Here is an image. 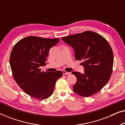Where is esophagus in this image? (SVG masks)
I'll use <instances>...</instances> for the list:
<instances>
[{"label":"esophagus","instance_id":"obj_1","mask_svg":"<svg viewBox=\"0 0 125 125\" xmlns=\"http://www.w3.org/2000/svg\"><path fill=\"white\" fill-rule=\"evenodd\" d=\"M62 73L63 74H65V75H69L71 74V73L70 72H67L65 71H62Z\"/></svg>","mask_w":125,"mask_h":125}]
</instances>
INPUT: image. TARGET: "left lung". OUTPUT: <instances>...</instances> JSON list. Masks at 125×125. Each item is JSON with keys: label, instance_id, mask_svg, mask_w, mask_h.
Listing matches in <instances>:
<instances>
[{"label": "left lung", "instance_id": "obj_1", "mask_svg": "<svg viewBox=\"0 0 125 125\" xmlns=\"http://www.w3.org/2000/svg\"><path fill=\"white\" fill-rule=\"evenodd\" d=\"M73 48L76 60H83L84 72H73L77 82L74 93L88 97L98 92L109 81L113 65V53L106 39L95 32L85 31L62 37Z\"/></svg>", "mask_w": 125, "mask_h": 125}]
</instances>
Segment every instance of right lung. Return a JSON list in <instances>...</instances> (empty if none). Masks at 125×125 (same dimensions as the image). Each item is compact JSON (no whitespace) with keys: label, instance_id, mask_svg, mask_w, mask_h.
<instances>
[{"label":"right lung","instance_id":"obj_1","mask_svg":"<svg viewBox=\"0 0 125 125\" xmlns=\"http://www.w3.org/2000/svg\"><path fill=\"white\" fill-rule=\"evenodd\" d=\"M59 39L36 36L25 37L13 47L10 59L13 77L20 88L27 94L38 100L51 96L57 80L62 76L60 71H41L49 49L59 42Z\"/></svg>","mask_w":125,"mask_h":125}]
</instances>
